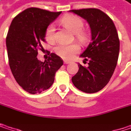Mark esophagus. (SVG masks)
Here are the masks:
<instances>
[{"label": "esophagus", "instance_id": "34e87169", "mask_svg": "<svg viewBox=\"0 0 131 131\" xmlns=\"http://www.w3.org/2000/svg\"><path fill=\"white\" fill-rule=\"evenodd\" d=\"M70 62L68 61H64V64H70Z\"/></svg>", "mask_w": 131, "mask_h": 131}]
</instances>
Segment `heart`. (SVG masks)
I'll use <instances>...</instances> for the list:
<instances>
[{
  "label": "heart",
  "instance_id": "1",
  "mask_svg": "<svg viewBox=\"0 0 131 131\" xmlns=\"http://www.w3.org/2000/svg\"><path fill=\"white\" fill-rule=\"evenodd\" d=\"M61 23L69 31L74 33L77 38L80 41H85L86 36L81 31L83 27V22L80 17L75 15H66L61 18ZM54 31L55 28L53 24H51L48 26L45 32V36L47 40L50 41L54 40ZM79 51L80 46L77 44L66 45L63 43H60L54 48V51L56 52V54L64 59L71 58L76 53L79 52Z\"/></svg>",
  "mask_w": 131,
  "mask_h": 131
}]
</instances>
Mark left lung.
<instances>
[{
  "label": "left lung",
  "instance_id": "obj_1",
  "mask_svg": "<svg viewBox=\"0 0 131 131\" xmlns=\"http://www.w3.org/2000/svg\"><path fill=\"white\" fill-rule=\"evenodd\" d=\"M70 12L86 20L91 32L89 45L80 55L84 61H89V65L85 67L79 64V70L71 80L79 90L95 93L108 84L117 65L120 49L117 29L110 17L99 9Z\"/></svg>",
  "mask_w": 131,
  "mask_h": 131
}]
</instances>
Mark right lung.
Returning a JSON list of instances; mask_svg holds the SVG:
<instances>
[{"label": "right lung", "instance_id": "obj_1", "mask_svg": "<svg viewBox=\"0 0 131 131\" xmlns=\"http://www.w3.org/2000/svg\"><path fill=\"white\" fill-rule=\"evenodd\" d=\"M60 14L31 7L19 13L10 26L6 39L9 65L18 84L31 94L49 89L63 65V61L54 53L44 62L37 58V49L42 48L41 42L45 41L48 26Z\"/></svg>", "mask_w": 131, "mask_h": 131}]
</instances>
